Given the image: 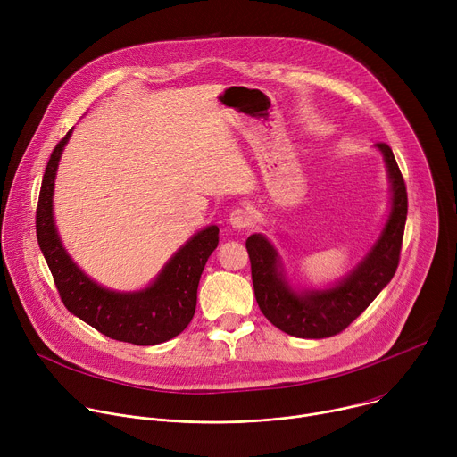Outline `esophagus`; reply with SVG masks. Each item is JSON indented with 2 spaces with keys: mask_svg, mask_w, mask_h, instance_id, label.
Masks as SVG:
<instances>
[{
  "mask_svg": "<svg viewBox=\"0 0 457 457\" xmlns=\"http://www.w3.org/2000/svg\"><path fill=\"white\" fill-rule=\"evenodd\" d=\"M229 222L235 229H247L253 226L255 215L252 210H247V207H237L229 215Z\"/></svg>",
  "mask_w": 457,
  "mask_h": 457,
  "instance_id": "obj_1",
  "label": "esophagus"
}]
</instances>
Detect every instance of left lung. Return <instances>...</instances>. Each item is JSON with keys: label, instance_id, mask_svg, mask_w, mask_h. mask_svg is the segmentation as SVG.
I'll return each instance as SVG.
<instances>
[{"label": "left lung", "instance_id": "1", "mask_svg": "<svg viewBox=\"0 0 457 457\" xmlns=\"http://www.w3.org/2000/svg\"><path fill=\"white\" fill-rule=\"evenodd\" d=\"M385 156L392 182V213L368 257L336 287L297 295L289 289L273 245L262 235L245 240L252 262L255 299L264 317L284 334L301 339H324L341 334L392 280L401 257L408 213L406 184L388 144H376Z\"/></svg>", "mask_w": 457, "mask_h": 457}]
</instances>
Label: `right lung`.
Here are the masks:
<instances>
[{
  "label": "right lung",
  "instance_id": "obj_1",
  "mask_svg": "<svg viewBox=\"0 0 457 457\" xmlns=\"http://www.w3.org/2000/svg\"><path fill=\"white\" fill-rule=\"evenodd\" d=\"M72 129L56 144L41 180L36 207V237L53 273L65 308L100 334L138 346L160 345L177 337L191 322L204 266L219 245V228L196 233L165 264L156 280L138 294H116L81 273L65 253L53 220V189L58 160Z\"/></svg>",
  "mask_w": 457,
  "mask_h": 457
}]
</instances>
